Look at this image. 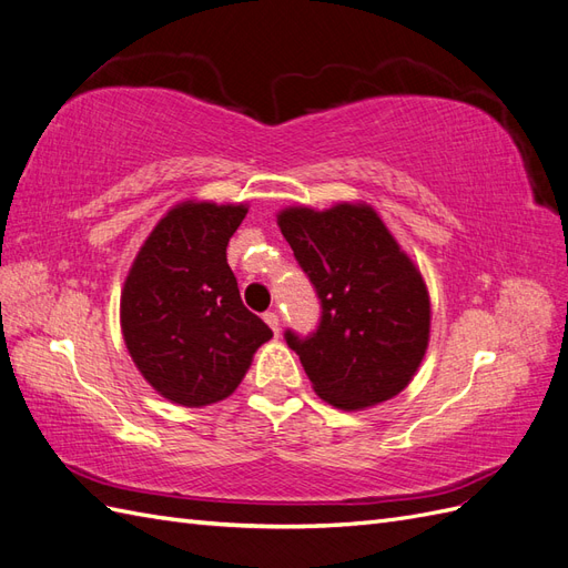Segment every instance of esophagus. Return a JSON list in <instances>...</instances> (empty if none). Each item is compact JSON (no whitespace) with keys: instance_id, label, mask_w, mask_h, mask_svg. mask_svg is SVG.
I'll return each instance as SVG.
<instances>
[{"instance_id":"obj_1","label":"esophagus","mask_w":568,"mask_h":568,"mask_svg":"<svg viewBox=\"0 0 568 568\" xmlns=\"http://www.w3.org/2000/svg\"><path fill=\"white\" fill-rule=\"evenodd\" d=\"M263 320L267 322V326H270V329H272L274 334H280V313L270 311V313H265V315H263Z\"/></svg>"}]
</instances>
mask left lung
Masks as SVG:
<instances>
[{
    "label": "left lung",
    "mask_w": 568,
    "mask_h": 568,
    "mask_svg": "<svg viewBox=\"0 0 568 568\" xmlns=\"http://www.w3.org/2000/svg\"><path fill=\"white\" fill-rule=\"evenodd\" d=\"M277 225L322 303L313 336L286 332L315 393L346 412L390 400L415 379L432 334L419 267L365 201L288 205Z\"/></svg>",
    "instance_id": "left-lung-1"
}]
</instances>
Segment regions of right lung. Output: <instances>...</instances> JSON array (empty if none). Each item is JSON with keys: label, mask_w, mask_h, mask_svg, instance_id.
<instances>
[{"label": "right lung", "mask_w": 568, "mask_h": 568, "mask_svg": "<svg viewBox=\"0 0 568 568\" xmlns=\"http://www.w3.org/2000/svg\"><path fill=\"white\" fill-rule=\"evenodd\" d=\"M246 203L182 201L151 230L120 294V329L149 386L165 400H225L246 376L270 326L246 311L227 265Z\"/></svg>", "instance_id": "obj_1"}]
</instances>
